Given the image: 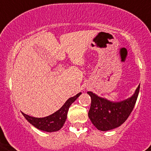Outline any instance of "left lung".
I'll use <instances>...</instances> for the list:
<instances>
[{"instance_id":"obj_1","label":"left lung","mask_w":151,"mask_h":151,"mask_svg":"<svg viewBox=\"0 0 151 151\" xmlns=\"http://www.w3.org/2000/svg\"><path fill=\"white\" fill-rule=\"evenodd\" d=\"M139 92V85L131 98L118 103H113L88 92L92 99L88 117L92 124L101 131H108L122 125L133 110Z\"/></svg>"}]
</instances>
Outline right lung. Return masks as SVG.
Listing matches in <instances>:
<instances>
[{"mask_svg": "<svg viewBox=\"0 0 151 151\" xmlns=\"http://www.w3.org/2000/svg\"><path fill=\"white\" fill-rule=\"evenodd\" d=\"M81 94V93L80 92L76 95L75 96L71 97L67 99V101L64 103V105L59 110H57L56 112H55L54 114L49 115L48 117L37 118V117H33L29 115L25 114L24 113H22V114L32 125H34L35 128L40 129L41 131L48 132L59 131V129H61L62 127L63 126L64 123L66 122L69 107L78 99V97Z\"/></svg>", "mask_w": 151, "mask_h": 151, "instance_id": "1", "label": "right lung"}]
</instances>
